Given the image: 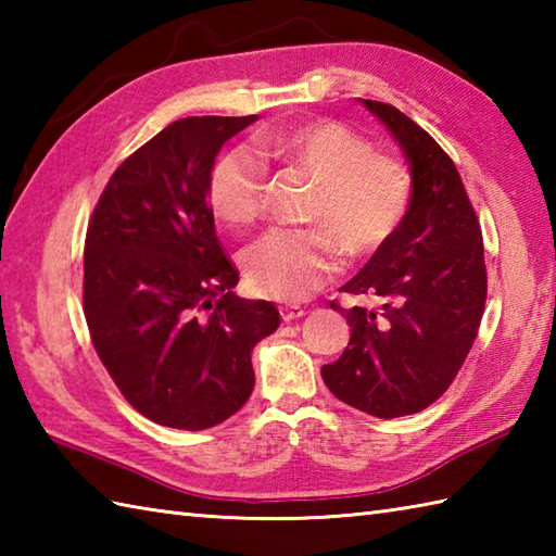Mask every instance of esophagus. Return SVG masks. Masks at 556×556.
<instances>
[{
    "mask_svg": "<svg viewBox=\"0 0 556 556\" xmlns=\"http://www.w3.org/2000/svg\"><path fill=\"white\" fill-rule=\"evenodd\" d=\"M279 315L285 323H291V320H299V317H303L305 308H301V305L285 303V305H279Z\"/></svg>",
    "mask_w": 556,
    "mask_h": 556,
    "instance_id": "34e87169",
    "label": "esophagus"
}]
</instances>
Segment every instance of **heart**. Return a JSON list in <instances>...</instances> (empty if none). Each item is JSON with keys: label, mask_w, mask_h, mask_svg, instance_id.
<instances>
[{"label": "heart", "mask_w": 556, "mask_h": 556, "mask_svg": "<svg viewBox=\"0 0 556 556\" xmlns=\"http://www.w3.org/2000/svg\"><path fill=\"white\" fill-rule=\"evenodd\" d=\"M255 152L317 181L308 210L315 229H275L243 253L251 287L277 301H303L339 271V248L349 257L380 251L404 224L413 176L404 162L375 152L368 138L332 119L289 124L253 138ZM265 169L248 152L229 150L207 176L212 215L233 229L251 227L265 207Z\"/></svg>", "instance_id": "obj_1"}]
</instances>
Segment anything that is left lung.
Here are the masks:
<instances>
[{
    "instance_id": "8db88e82",
    "label": "left lung",
    "mask_w": 556,
    "mask_h": 556,
    "mask_svg": "<svg viewBox=\"0 0 556 556\" xmlns=\"http://www.w3.org/2000/svg\"><path fill=\"white\" fill-rule=\"evenodd\" d=\"M410 162V210L394 233L341 291L375 308L346 315L351 341L323 380L344 404L377 418L428 408L454 382L478 337L488 299L482 231L452 157L387 102L363 100Z\"/></svg>"
}]
</instances>
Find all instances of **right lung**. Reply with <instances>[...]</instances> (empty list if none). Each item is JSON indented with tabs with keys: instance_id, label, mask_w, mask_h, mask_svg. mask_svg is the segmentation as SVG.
<instances>
[{
	"instance_id": "right-lung-1",
	"label": "right lung",
	"mask_w": 556,
	"mask_h": 556,
	"mask_svg": "<svg viewBox=\"0 0 556 556\" xmlns=\"http://www.w3.org/2000/svg\"><path fill=\"white\" fill-rule=\"evenodd\" d=\"M257 119L186 116L126 157L86 233L83 313L92 346L140 416L207 430L253 392L251 353L279 327L269 301L236 299L207 203L219 148Z\"/></svg>"
}]
</instances>
